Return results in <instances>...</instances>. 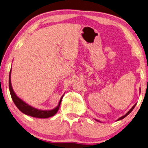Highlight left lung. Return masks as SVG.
Wrapping results in <instances>:
<instances>
[{"mask_svg": "<svg viewBox=\"0 0 148 148\" xmlns=\"http://www.w3.org/2000/svg\"><path fill=\"white\" fill-rule=\"evenodd\" d=\"M136 104H134V105L132 106V108L131 109H130V110H129V111H128V112H127V113H126V114H125V115H123V117H121L120 118H119V119H117V121H119V120H121V119H124L125 117H127V116L128 115H129V113H130V112H131V111H132L133 110V109H134V108H135V106H136ZM96 120L97 121H99V122H100V121H98V120H97V119H96Z\"/></svg>", "mask_w": 148, "mask_h": 148, "instance_id": "left-lung-1", "label": "left lung"}]
</instances>
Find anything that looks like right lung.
<instances>
[{"mask_svg":"<svg viewBox=\"0 0 148 148\" xmlns=\"http://www.w3.org/2000/svg\"><path fill=\"white\" fill-rule=\"evenodd\" d=\"M10 76H11V70L10 71V75H9V90H10V92L12 99L14 103H15L16 107L19 109V111H21V112L27 115H29L33 117L42 118V119L52 117V116H54L56 113L58 112L64 95L62 96V98L60 99L57 107L55 108L54 109H53V110H38V109H36L35 108L32 107V106L28 105L27 103H26L25 101H23L21 99H20L19 97L16 96V94L13 90L12 86Z\"/></svg>","mask_w":148,"mask_h":148,"instance_id":"1","label":"right lung"}]
</instances>
